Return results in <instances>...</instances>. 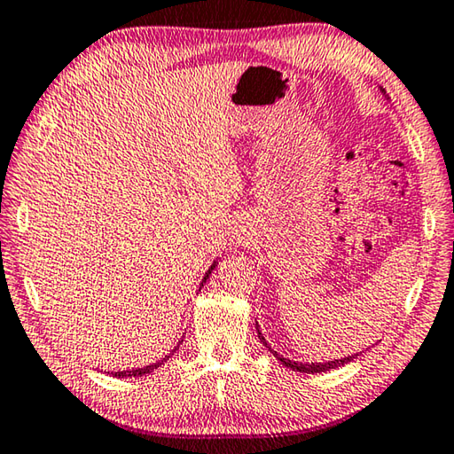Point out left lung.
Instances as JSON below:
<instances>
[{
	"label": "left lung",
	"mask_w": 454,
	"mask_h": 454,
	"mask_svg": "<svg viewBox=\"0 0 454 454\" xmlns=\"http://www.w3.org/2000/svg\"><path fill=\"white\" fill-rule=\"evenodd\" d=\"M256 330H258V338H260V342L264 344V347L272 352V355L276 356V360H280V363L286 366V368H292V371H296V372H306V374H320V372H326V371H330V368H338V366H344L347 363H352V360H355L356 356H358V352L356 355H352V356H347V358H340V360H328V363H296V360H290V358H284L282 355H278V352L276 350H272L270 348V344L266 342V338L262 336V333H260V328H258V325H256Z\"/></svg>",
	"instance_id": "left-lung-1"
}]
</instances>
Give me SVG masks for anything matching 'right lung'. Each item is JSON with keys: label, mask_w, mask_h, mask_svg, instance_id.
<instances>
[{"label": "right lung", "mask_w": 454, "mask_h": 454, "mask_svg": "<svg viewBox=\"0 0 454 454\" xmlns=\"http://www.w3.org/2000/svg\"><path fill=\"white\" fill-rule=\"evenodd\" d=\"M214 268H216V262H214L210 268H208V272H206V276H204V280H202V284H200V288H202L204 286V282L206 280H208L210 278V274H212V270H214ZM178 347H180V344H178ZM178 347H176L172 352H170V355H168L166 358H162V360H158V363H153V364H150V366H144V368H132V371H121V372H114V376H118V379H128V376H129V379H132V376H144V374H150L152 371H156V368L158 366H162L164 363H166V360L168 358H170L172 355H174V352L176 350H178Z\"/></svg>", "instance_id": "right-lung-1"}]
</instances>
